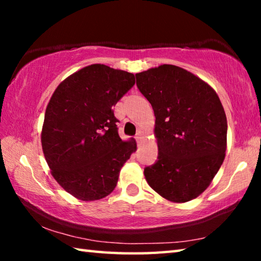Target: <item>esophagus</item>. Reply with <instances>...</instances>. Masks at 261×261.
I'll use <instances>...</instances> for the list:
<instances>
[{"label": "esophagus", "instance_id": "obj_1", "mask_svg": "<svg viewBox=\"0 0 261 261\" xmlns=\"http://www.w3.org/2000/svg\"><path fill=\"white\" fill-rule=\"evenodd\" d=\"M141 139H143V135H141V131L139 130L138 134H137V136H136V140L138 141V143H140Z\"/></svg>", "mask_w": 261, "mask_h": 261}]
</instances>
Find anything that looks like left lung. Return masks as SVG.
<instances>
[{
  "label": "left lung",
  "mask_w": 261,
  "mask_h": 261,
  "mask_svg": "<svg viewBox=\"0 0 261 261\" xmlns=\"http://www.w3.org/2000/svg\"><path fill=\"white\" fill-rule=\"evenodd\" d=\"M137 87L155 115L158 160L144 169L154 191L174 202L194 199L224 160L227 117L208 84L176 65L136 74Z\"/></svg>",
  "instance_id": "1"
}]
</instances>
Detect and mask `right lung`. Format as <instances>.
Wrapping results in <instances>:
<instances>
[{"label": "right lung", "mask_w": 261, "mask_h": 261, "mask_svg": "<svg viewBox=\"0 0 261 261\" xmlns=\"http://www.w3.org/2000/svg\"><path fill=\"white\" fill-rule=\"evenodd\" d=\"M135 85L134 73L92 64L62 82L47 106L42 151L56 182L84 201L102 199L116 187L136 151L123 141L113 107Z\"/></svg>", "instance_id": "right-lung-1"}]
</instances>
